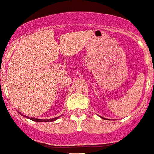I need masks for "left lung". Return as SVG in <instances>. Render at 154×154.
Segmentation results:
<instances>
[{
	"label": "left lung",
	"mask_w": 154,
	"mask_h": 154,
	"mask_svg": "<svg viewBox=\"0 0 154 154\" xmlns=\"http://www.w3.org/2000/svg\"><path fill=\"white\" fill-rule=\"evenodd\" d=\"M103 119H104V118H103Z\"/></svg>",
	"instance_id": "1"
}]
</instances>
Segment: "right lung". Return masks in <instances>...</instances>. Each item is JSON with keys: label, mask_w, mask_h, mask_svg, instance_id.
Segmentation results:
<instances>
[{"label": "right lung", "mask_w": 154, "mask_h": 154, "mask_svg": "<svg viewBox=\"0 0 154 154\" xmlns=\"http://www.w3.org/2000/svg\"><path fill=\"white\" fill-rule=\"evenodd\" d=\"M20 114H21V113H20ZM23 116H24V117H26V116H25V115H23ZM27 117L30 119V120H32V121H37V122H49V121H55V120H57V119L59 118V117H55V118L46 119V120H43V119H37V118H34V117Z\"/></svg>", "instance_id": "obj_1"}]
</instances>
